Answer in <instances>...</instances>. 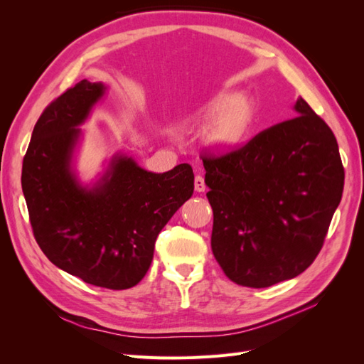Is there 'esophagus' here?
Returning <instances> with one entry per match:
<instances>
[{
  "label": "esophagus",
  "mask_w": 364,
  "mask_h": 364,
  "mask_svg": "<svg viewBox=\"0 0 364 364\" xmlns=\"http://www.w3.org/2000/svg\"><path fill=\"white\" fill-rule=\"evenodd\" d=\"M194 188L197 193H203L206 190V185H205V179L202 178L200 174H197L194 178Z\"/></svg>",
  "instance_id": "esophagus-1"
}]
</instances>
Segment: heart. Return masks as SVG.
<instances>
[{"label":"heart","mask_w":364,"mask_h":364,"mask_svg":"<svg viewBox=\"0 0 364 364\" xmlns=\"http://www.w3.org/2000/svg\"><path fill=\"white\" fill-rule=\"evenodd\" d=\"M257 111L246 95L222 92L215 95L200 112L186 121L185 126L206 127L213 124L209 139L220 149H234L243 144L255 126Z\"/></svg>","instance_id":"1"}]
</instances>
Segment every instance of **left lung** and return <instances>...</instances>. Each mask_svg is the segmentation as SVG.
Returning a JSON list of instances; mask_svg holds the SVG:
<instances>
[{"mask_svg": "<svg viewBox=\"0 0 364 364\" xmlns=\"http://www.w3.org/2000/svg\"><path fill=\"white\" fill-rule=\"evenodd\" d=\"M297 117L225 155H202L213 253L226 277L264 289L311 266L343 193L333 130L304 98Z\"/></svg>", "mask_w": 364, "mask_h": 364, "instance_id": "obj_1", "label": "left lung"}]
</instances>
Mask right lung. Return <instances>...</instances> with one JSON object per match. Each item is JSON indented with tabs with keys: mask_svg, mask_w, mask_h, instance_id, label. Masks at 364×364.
Listing matches in <instances>:
<instances>
[{
	"mask_svg": "<svg viewBox=\"0 0 364 364\" xmlns=\"http://www.w3.org/2000/svg\"><path fill=\"white\" fill-rule=\"evenodd\" d=\"M106 91L82 80L43 109L23 161L21 185L33 235L59 269L109 290L134 287L150 267L155 241L194 191L190 164L150 173L117 156L94 188L71 173L80 126Z\"/></svg>",
	"mask_w": 364,
	"mask_h": 364,
	"instance_id": "right-lung-1",
	"label": "right lung"
}]
</instances>
